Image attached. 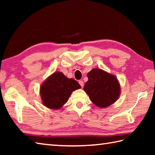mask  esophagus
Masks as SVG:
<instances>
[{
  "label": "esophagus",
  "mask_w": 155,
  "mask_h": 155,
  "mask_svg": "<svg viewBox=\"0 0 155 155\" xmlns=\"http://www.w3.org/2000/svg\"><path fill=\"white\" fill-rule=\"evenodd\" d=\"M78 83H79V84H80V85H81L82 88L84 87V82L83 81H79V82H78Z\"/></svg>",
  "instance_id": "34e87169"
}]
</instances>
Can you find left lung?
<instances>
[{
  "instance_id": "8db88e82",
  "label": "left lung",
  "mask_w": 155,
  "mask_h": 155,
  "mask_svg": "<svg viewBox=\"0 0 155 155\" xmlns=\"http://www.w3.org/2000/svg\"><path fill=\"white\" fill-rule=\"evenodd\" d=\"M87 77L88 80L83 89L94 105L104 108L117 101L120 94V86L116 76L100 68H93Z\"/></svg>"
}]
</instances>
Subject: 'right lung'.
<instances>
[{
  "mask_svg": "<svg viewBox=\"0 0 155 155\" xmlns=\"http://www.w3.org/2000/svg\"><path fill=\"white\" fill-rule=\"evenodd\" d=\"M81 87L73 78H68L62 72H55L41 84L40 94L44 106L59 109L67 103L72 91Z\"/></svg>",
  "mask_w": 155,
  "mask_h": 155,
  "instance_id": "add662e5",
  "label": "right lung"
}]
</instances>
